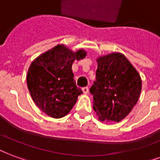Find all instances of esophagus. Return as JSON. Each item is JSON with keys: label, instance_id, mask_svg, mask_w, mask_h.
<instances>
[{"label": "esophagus", "instance_id": "34e87169", "mask_svg": "<svg viewBox=\"0 0 160 160\" xmlns=\"http://www.w3.org/2000/svg\"><path fill=\"white\" fill-rule=\"evenodd\" d=\"M82 92H83V93H85V94L88 93V92H89V89H88V87L82 88Z\"/></svg>", "mask_w": 160, "mask_h": 160}]
</instances>
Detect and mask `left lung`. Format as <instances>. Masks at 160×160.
Listing matches in <instances>:
<instances>
[{"label": "left lung", "mask_w": 160, "mask_h": 160, "mask_svg": "<svg viewBox=\"0 0 160 160\" xmlns=\"http://www.w3.org/2000/svg\"><path fill=\"white\" fill-rule=\"evenodd\" d=\"M96 80L90 88L99 121L119 122L132 111L142 90L139 73L124 55L111 53L97 59Z\"/></svg>", "instance_id": "1"}]
</instances>
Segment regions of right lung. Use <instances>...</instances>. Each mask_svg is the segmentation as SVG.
I'll use <instances>...</instances> for the list:
<instances>
[{"mask_svg":"<svg viewBox=\"0 0 160 160\" xmlns=\"http://www.w3.org/2000/svg\"><path fill=\"white\" fill-rule=\"evenodd\" d=\"M86 51L73 52L58 44L38 56L30 65L28 88L38 107L53 118H62L72 109L82 91L78 88L72 70L73 62L83 59Z\"/></svg>","mask_w":160,"mask_h":160,"instance_id":"right-lung-1","label":"right lung"}]
</instances>
